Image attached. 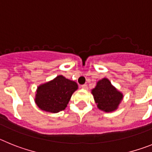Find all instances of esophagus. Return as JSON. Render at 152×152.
Here are the masks:
<instances>
[{"label": "esophagus", "instance_id": "1", "mask_svg": "<svg viewBox=\"0 0 152 152\" xmlns=\"http://www.w3.org/2000/svg\"><path fill=\"white\" fill-rule=\"evenodd\" d=\"M80 88H82V89H84V90H88V85H87V84H83V85H81V87H80Z\"/></svg>", "mask_w": 152, "mask_h": 152}]
</instances>
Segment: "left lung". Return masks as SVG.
Listing matches in <instances>:
<instances>
[{
	"mask_svg": "<svg viewBox=\"0 0 152 152\" xmlns=\"http://www.w3.org/2000/svg\"><path fill=\"white\" fill-rule=\"evenodd\" d=\"M91 94L99 110L105 113L116 110L123 99L121 91H118L108 78L103 77L96 82Z\"/></svg>",
	"mask_w": 152,
	"mask_h": 152,
	"instance_id": "obj_1",
	"label": "left lung"
}]
</instances>
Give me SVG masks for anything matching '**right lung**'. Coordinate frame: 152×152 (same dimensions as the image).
I'll return each mask as SVG.
<instances>
[{
  "label": "right lung",
  "mask_w": 152,
  "mask_h": 152,
  "mask_svg": "<svg viewBox=\"0 0 152 152\" xmlns=\"http://www.w3.org/2000/svg\"><path fill=\"white\" fill-rule=\"evenodd\" d=\"M78 88L77 83L58 75L53 80L39 86L36 91L35 103L45 112L56 113L64 110L73 93Z\"/></svg>",
  "instance_id": "right-lung-1"
}]
</instances>
